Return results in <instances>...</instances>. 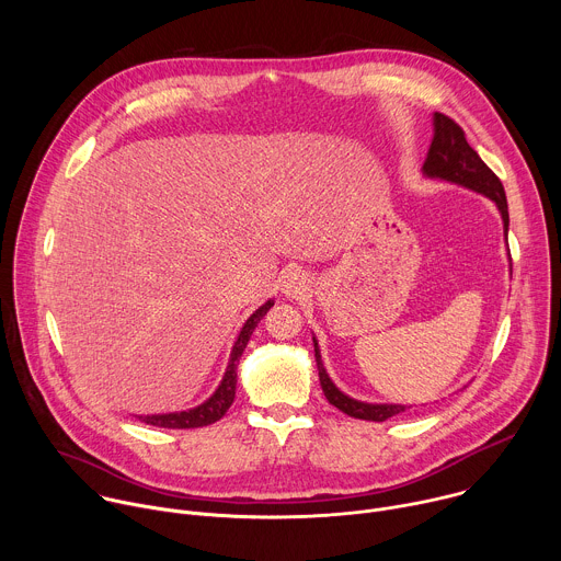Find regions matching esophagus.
<instances>
[{
	"mask_svg": "<svg viewBox=\"0 0 561 561\" xmlns=\"http://www.w3.org/2000/svg\"><path fill=\"white\" fill-rule=\"evenodd\" d=\"M308 288V277L304 271L293 268L282 277V293L286 297H299Z\"/></svg>",
	"mask_w": 561,
	"mask_h": 561,
	"instance_id": "esophagus-1",
	"label": "esophagus"
}]
</instances>
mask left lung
<instances>
[{
    "instance_id": "obj_1",
    "label": "left lung",
    "mask_w": 561,
    "mask_h": 561,
    "mask_svg": "<svg viewBox=\"0 0 561 561\" xmlns=\"http://www.w3.org/2000/svg\"><path fill=\"white\" fill-rule=\"evenodd\" d=\"M424 178L428 180H439L448 182L461 188H468L472 193H479L489 197L504 221V239H508V202L504 186L500 178L482 162V157L477 154L474 148L463 137V130L446 115L435 113L433 115V141L426 154V162L422 167ZM511 260V253H508ZM312 346H314V362L319 370V383H322V390L327 394L329 402L340 409L342 413L355 417V420H368V422H386L394 415L407 413L411 407L407 404H373V402H362V399L348 397L342 392L335 381L329 377L322 353H319L317 337L312 335Z\"/></svg>"
}]
</instances>
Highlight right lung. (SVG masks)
Wrapping results in <instances>:
<instances>
[{"mask_svg":"<svg viewBox=\"0 0 561 561\" xmlns=\"http://www.w3.org/2000/svg\"><path fill=\"white\" fill-rule=\"evenodd\" d=\"M273 304H275V299H268L247 319L242 331H239V335H237V342L232 344L226 373L206 402H202L199 407L188 409V411H175V413H162V415H135V417L144 424H150L157 428H199V426H208V424H215L217 420H221L234 399L237 364H239V359H242V353H244L255 327L262 322V317L273 308Z\"/></svg>","mask_w":561,"mask_h":561,"instance_id":"1","label":"right lung"}]
</instances>
